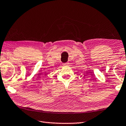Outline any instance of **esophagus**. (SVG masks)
I'll return each instance as SVG.
<instances>
[{"instance_id": "obj_1", "label": "esophagus", "mask_w": 126, "mask_h": 126, "mask_svg": "<svg viewBox=\"0 0 126 126\" xmlns=\"http://www.w3.org/2000/svg\"><path fill=\"white\" fill-rule=\"evenodd\" d=\"M68 64H69V62H67V63H63V65H68Z\"/></svg>"}]
</instances>
